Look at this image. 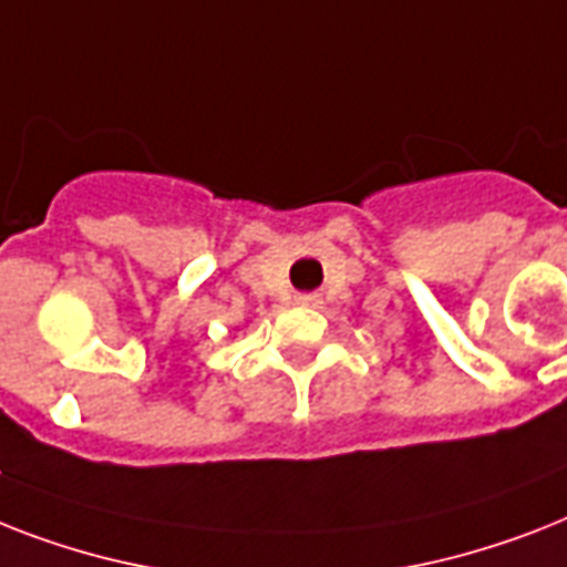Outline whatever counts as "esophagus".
Returning a JSON list of instances; mask_svg holds the SVG:
<instances>
[{
    "label": "esophagus",
    "instance_id": "34e87169",
    "mask_svg": "<svg viewBox=\"0 0 567 567\" xmlns=\"http://www.w3.org/2000/svg\"><path fill=\"white\" fill-rule=\"evenodd\" d=\"M297 302H299V306H317V297H315V293H299Z\"/></svg>",
    "mask_w": 567,
    "mask_h": 567
}]
</instances>
